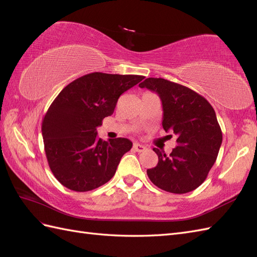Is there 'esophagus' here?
<instances>
[{"mask_svg":"<svg viewBox=\"0 0 257 257\" xmlns=\"http://www.w3.org/2000/svg\"><path fill=\"white\" fill-rule=\"evenodd\" d=\"M133 149H134L136 152H143V151H145L146 147L143 146V145H141V144L135 143V144L133 145Z\"/></svg>","mask_w":257,"mask_h":257,"instance_id":"esophagus-1","label":"esophagus"}]
</instances>
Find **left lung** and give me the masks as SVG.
Segmentation results:
<instances>
[{
	"label": "left lung",
	"mask_w": 257,
	"mask_h": 257,
	"mask_svg": "<svg viewBox=\"0 0 257 257\" xmlns=\"http://www.w3.org/2000/svg\"><path fill=\"white\" fill-rule=\"evenodd\" d=\"M139 87L158 93L163 106V128L177 137V147L168 155L153 148L159 163L147 169L148 177L169 193L197 189L206 180L222 144L214 109L195 91L166 79L147 78Z\"/></svg>",
	"instance_id": "obj_1"
}]
</instances>
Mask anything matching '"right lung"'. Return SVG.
Returning a JSON list of instances; mask_svg holds the SVG:
<instances>
[{
	"label": "right lung",
	"mask_w": 257,
	"mask_h": 257,
	"mask_svg": "<svg viewBox=\"0 0 257 257\" xmlns=\"http://www.w3.org/2000/svg\"><path fill=\"white\" fill-rule=\"evenodd\" d=\"M144 78L95 72L74 80L59 93L44 116L42 133L49 167L62 185L88 192L113 177L133 144L121 137L102 141L96 127L113 113L122 93Z\"/></svg>",
	"instance_id": "add662e5"
}]
</instances>
